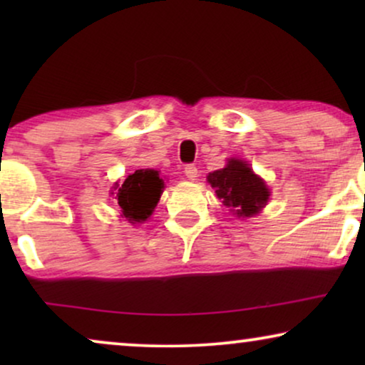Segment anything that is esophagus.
Instances as JSON below:
<instances>
[{"instance_id":"esophagus-1","label":"esophagus","mask_w":365,"mask_h":365,"mask_svg":"<svg viewBox=\"0 0 365 365\" xmlns=\"http://www.w3.org/2000/svg\"><path fill=\"white\" fill-rule=\"evenodd\" d=\"M184 174H186L187 179H191V181H194V179L197 178V168L194 166V164H187V166L184 168Z\"/></svg>"}]
</instances>
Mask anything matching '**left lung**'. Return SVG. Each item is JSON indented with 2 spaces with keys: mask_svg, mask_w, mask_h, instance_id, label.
<instances>
[{
  "mask_svg": "<svg viewBox=\"0 0 365 365\" xmlns=\"http://www.w3.org/2000/svg\"><path fill=\"white\" fill-rule=\"evenodd\" d=\"M224 206L237 217H252L266 206L271 196L267 184L242 159L231 158L226 166L207 176Z\"/></svg>",
  "mask_w": 365,
  "mask_h": 365,
  "instance_id": "1",
  "label": "left lung"
}]
</instances>
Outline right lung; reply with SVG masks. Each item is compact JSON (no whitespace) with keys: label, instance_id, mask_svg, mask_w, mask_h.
Returning <instances> with one entry per match:
<instances>
[{"label":"right lung","instance_id":"add662e5","mask_svg":"<svg viewBox=\"0 0 365 365\" xmlns=\"http://www.w3.org/2000/svg\"><path fill=\"white\" fill-rule=\"evenodd\" d=\"M114 189L121 217H126L131 224H141L158 206L164 191V181L156 169H138L129 174L123 184L116 182Z\"/></svg>","mask_w":365,"mask_h":365}]
</instances>
